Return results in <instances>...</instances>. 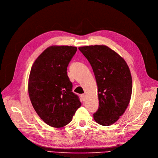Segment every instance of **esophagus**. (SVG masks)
<instances>
[{
  "label": "esophagus",
  "mask_w": 158,
  "mask_h": 158,
  "mask_svg": "<svg viewBox=\"0 0 158 158\" xmlns=\"http://www.w3.org/2000/svg\"><path fill=\"white\" fill-rule=\"evenodd\" d=\"M80 97H81V98H82L83 102L85 101V98H86V96H85V94H82V95H80Z\"/></svg>",
  "instance_id": "obj_1"
}]
</instances>
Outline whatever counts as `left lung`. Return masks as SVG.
Masks as SVG:
<instances>
[{
	"label": "left lung",
	"instance_id": "obj_1",
	"mask_svg": "<svg viewBox=\"0 0 158 158\" xmlns=\"http://www.w3.org/2000/svg\"><path fill=\"white\" fill-rule=\"evenodd\" d=\"M94 71L98 88L99 108L94 118L109 126L125 113L130 102L132 82L130 70L122 57L105 45L79 47Z\"/></svg>",
	"mask_w": 158,
	"mask_h": 158
}]
</instances>
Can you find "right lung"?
Masks as SVG:
<instances>
[{"label":"right lung","mask_w":158,"mask_h":158,"mask_svg":"<svg viewBox=\"0 0 158 158\" xmlns=\"http://www.w3.org/2000/svg\"><path fill=\"white\" fill-rule=\"evenodd\" d=\"M76 51L72 46L49 47L38 56L30 71L28 92L32 106L52 127L68 125L81 106L66 71Z\"/></svg>","instance_id":"1"}]
</instances>
